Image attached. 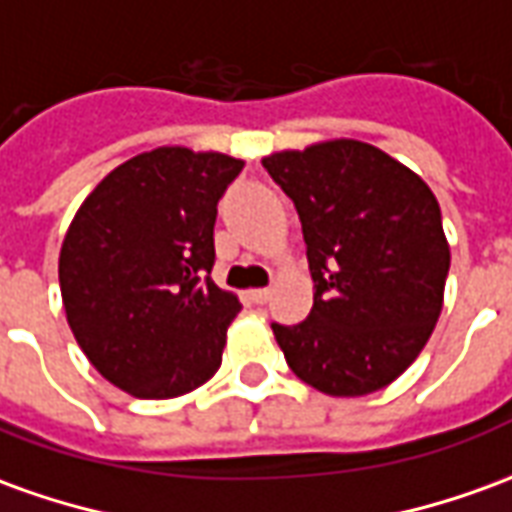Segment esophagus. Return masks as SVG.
Here are the masks:
<instances>
[{
  "instance_id": "34e87169",
  "label": "esophagus",
  "mask_w": 512,
  "mask_h": 512,
  "mask_svg": "<svg viewBox=\"0 0 512 512\" xmlns=\"http://www.w3.org/2000/svg\"><path fill=\"white\" fill-rule=\"evenodd\" d=\"M249 299L255 301V304H266V301L271 299V290H268V288H255V290H249Z\"/></svg>"
}]
</instances>
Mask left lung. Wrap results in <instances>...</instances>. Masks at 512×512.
<instances>
[{
  "label": "left lung",
  "mask_w": 512,
  "mask_h": 512,
  "mask_svg": "<svg viewBox=\"0 0 512 512\" xmlns=\"http://www.w3.org/2000/svg\"><path fill=\"white\" fill-rule=\"evenodd\" d=\"M299 211L315 296L307 321L271 323L290 370L332 397L403 376L436 329L450 271L441 208L376 145L329 139L263 158Z\"/></svg>",
  "instance_id": "8db88e82"
}]
</instances>
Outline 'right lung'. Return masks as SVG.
Listing matches in <instances>:
<instances>
[{"mask_svg":"<svg viewBox=\"0 0 512 512\" xmlns=\"http://www.w3.org/2000/svg\"><path fill=\"white\" fill-rule=\"evenodd\" d=\"M241 169L216 150L156 147L112 169L73 216L60 249L65 318L128 395L180 397L222 365L241 301L208 274L216 202Z\"/></svg>","mask_w":512,"mask_h":512,"instance_id":"add662e5","label":"right lung"}]
</instances>
